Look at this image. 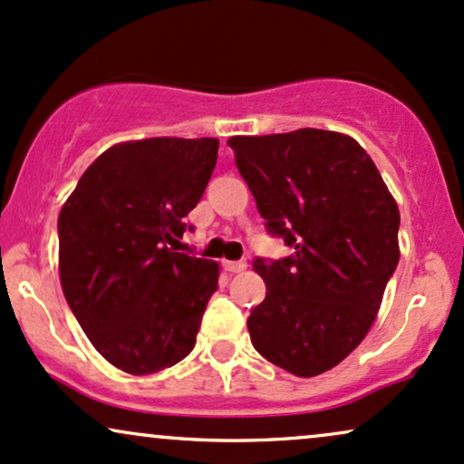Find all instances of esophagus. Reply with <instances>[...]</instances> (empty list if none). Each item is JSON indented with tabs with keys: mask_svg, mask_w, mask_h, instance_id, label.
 I'll list each match as a JSON object with an SVG mask.
<instances>
[{
	"mask_svg": "<svg viewBox=\"0 0 464 464\" xmlns=\"http://www.w3.org/2000/svg\"><path fill=\"white\" fill-rule=\"evenodd\" d=\"M245 266H247L245 260H223V269L230 271V274H241V271H245Z\"/></svg>",
	"mask_w": 464,
	"mask_h": 464,
	"instance_id": "esophagus-1",
	"label": "esophagus"
}]
</instances>
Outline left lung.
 I'll return each instance as SVG.
<instances>
[{
	"label": "left lung",
	"instance_id": "left-lung-1",
	"mask_svg": "<svg viewBox=\"0 0 464 464\" xmlns=\"http://www.w3.org/2000/svg\"><path fill=\"white\" fill-rule=\"evenodd\" d=\"M234 162L271 237L291 256L256 258L266 295L247 317L252 345L299 378L336 367L372 328L400 263V210L352 136L302 128L232 136Z\"/></svg>",
	"mask_w": 464,
	"mask_h": 464
}]
</instances>
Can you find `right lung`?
I'll use <instances>...</instances> for the list:
<instances>
[{
  "instance_id": "right-lung-1",
  "label": "right lung",
  "mask_w": 464,
  "mask_h": 464,
  "mask_svg": "<svg viewBox=\"0 0 464 464\" xmlns=\"http://www.w3.org/2000/svg\"><path fill=\"white\" fill-rule=\"evenodd\" d=\"M217 151V139L173 136L112 145L60 210L64 297L92 347L125 373L173 367L195 347L219 265L176 245Z\"/></svg>"
}]
</instances>
